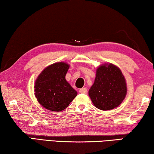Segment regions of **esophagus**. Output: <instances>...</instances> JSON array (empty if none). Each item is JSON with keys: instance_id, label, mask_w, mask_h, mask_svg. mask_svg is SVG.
Segmentation results:
<instances>
[{"instance_id": "obj_1", "label": "esophagus", "mask_w": 154, "mask_h": 154, "mask_svg": "<svg viewBox=\"0 0 154 154\" xmlns=\"http://www.w3.org/2000/svg\"><path fill=\"white\" fill-rule=\"evenodd\" d=\"M79 92L80 93V94H87V89H86V88H82V89H80L79 90Z\"/></svg>"}]
</instances>
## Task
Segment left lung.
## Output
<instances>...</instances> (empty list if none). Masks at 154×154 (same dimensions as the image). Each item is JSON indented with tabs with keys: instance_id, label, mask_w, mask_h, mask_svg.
<instances>
[{
	"instance_id": "1",
	"label": "left lung",
	"mask_w": 154,
	"mask_h": 154,
	"mask_svg": "<svg viewBox=\"0 0 154 154\" xmlns=\"http://www.w3.org/2000/svg\"><path fill=\"white\" fill-rule=\"evenodd\" d=\"M126 94V82L119 68L112 63L100 65L89 91L95 106L102 110H112L122 104Z\"/></svg>"
}]
</instances>
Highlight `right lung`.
<instances>
[{"label": "right lung", "instance_id": "right-lung-1", "mask_svg": "<svg viewBox=\"0 0 154 154\" xmlns=\"http://www.w3.org/2000/svg\"><path fill=\"white\" fill-rule=\"evenodd\" d=\"M69 65L58 62L43 70L35 80V95L43 107L59 112L66 108L77 95V91L65 79Z\"/></svg>", "mask_w": 154, "mask_h": 154}]
</instances>
